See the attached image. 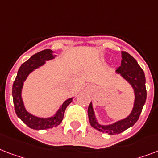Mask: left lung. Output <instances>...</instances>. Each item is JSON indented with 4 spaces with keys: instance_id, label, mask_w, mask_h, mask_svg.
<instances>
[{
    "instance_id": "1",
    "label": "left lung",
    "mask_w": 158,
    "mask_h": 158,
    "mask_svg": "<svg viewBox=\"0 0 158 158\" xmlns=\"http://www.w3.org/2000/svg\"><path fill=\"white\" fill-rule=\"evenodd\" d=\"M116 73L120 75L126 81H128L134 89V107L130 114L126 118H122L110 124H101L96 118L91 102L88 107V117L90 125L98 131L106 133L110 135L121 134L122 132L134 125L139 119L147 98L145 85L146 79L144 72L140 68L136 60L129 53L122 52L121 66L116 70Z\"/></svg>"
}]
</instances>
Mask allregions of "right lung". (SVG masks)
Segmentation results:
<instances>
[{
    "mask_svg": "<svg viewBox=\"0 0 158 158\" xmlns=\"http://www.w3.org/2000/svg\"><path fill=\"white\" fill-rule=\"evenodd\" d=\"M55 52L51 49H44L35 53L29 60L24 62L18 70L13 86H12V96L14 102L15 110L17 116L24 122L30 129L35 130L52 129L53 127L59 125L62 123L66 108L73 101V98L67 99L62 106H60L57 111L52 116L48 118H43L34 115L26 110L22 99V89L24 82L33 71L37 69L41 66L44 65L46 61H49L55 58Z\"/></svg>",
    "mask_w": 158,
    "mask_h": 158,
    "instance_id": "1",
    "label": "right lung"
}]
</instances>
